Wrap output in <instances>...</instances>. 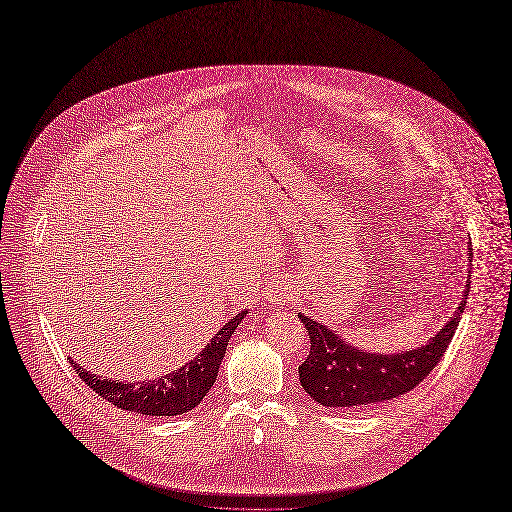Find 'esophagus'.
<instances>
[{
    "label": "esophagus",
    "mask_w": 512,
    "mask_h": 512,
    "mask_svg": "<svg viewBox=\"0 0 512 512\" xmlns=\"http://www.w3.org/2000/svg\"><path fill=\"white\" fill-rule=\"evenodd\" d=\"M269 298H271V301L273 303H286L288 301V298H290V288L288 286H273L271 290H269Z\"/></svg>",
    "instance_id": "esophagus-1"
}]
</instances>
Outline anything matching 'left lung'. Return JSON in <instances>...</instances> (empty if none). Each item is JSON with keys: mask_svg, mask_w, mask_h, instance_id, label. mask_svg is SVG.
<instances>
[{"mask_svg": "<svg viewBox=\"0 0 512 512\" xmlns=\"http://www.w3.org/2000/svg\"><path fill=\"white\" fill-rule=\"evenodd\" d=\"M468 260L472 262V248ZM468 292L470 279L466 281L460 307L424 347L387 356L351 347L330 328L317 324L309 315L298 313L311 341L307 360L298 366L303 390L317 404L332 409L377 407L381 402L411 392L445 356L460 324V315L464 313Z\"/></svg>", "mask_w": 512, "mask_h": 512, "instance_id": "left-lung-1", "label": "left lung"}]
</instances>
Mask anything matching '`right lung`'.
Returning a JSON list of instances; mask_svg holds the SVG:
<instances>
[{
	"label": "right lung",
	"mask_w": 512,
	"mask_h": 512,
	"mask_svg": "<svg viewBox=\"0 0 512 512\" xmlns=\"http://www.w3.org/2000/svg\"><path fill=\"white\" fill-rule=\"evenodd\" d=\"M248 311L237 313L231 322L224 324L211 343L201 351V354L184 364L182 368L173 370V373L158 377L154 381H139V383H125V381H112L91 375L88 370L80 368L74 360L72 366L76 368L78 377L91 387L95 394L103 400L112 402L114 407L125 409L139 415H152V417H171L182 415L197 407L211 390L222 358L226 354V345L235 328L241 324L243 315Z\"/></svg>",
	"instance_id": "right-lung-1"
}]
</instances>
